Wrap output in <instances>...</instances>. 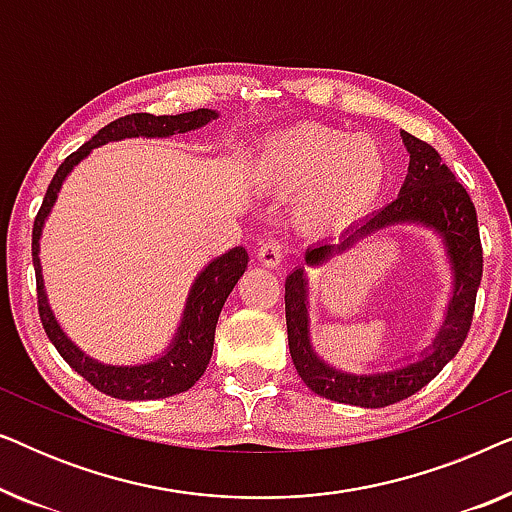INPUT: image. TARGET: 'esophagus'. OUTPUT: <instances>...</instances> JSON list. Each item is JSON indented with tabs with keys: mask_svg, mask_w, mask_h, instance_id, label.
<instances>
[{
	"mask_svg": "<svg viewBox=\"0 0 512 512\" xmlns=\"http://www.w3.org/2000/svg\"><path fill=\"white\" fill-rule=\"evenodd\" d=\"M284 258H286V247L282 242L265 240L261 247H258V261H261L263 265H268V268H277Z\"/></svg>",
	"mask_w": 512,
	"mask_h": 512,
	"instance_id": "34e87169",
	"label": "esophagus"
}]
</instances>
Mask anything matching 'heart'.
I'll return each mask as SVG.
<instances>
[{"label":"heart","instance_id":"b5f03b06","mask_svg":"<svg viewBox=\"0 0 512 512\" xmlns=\"http://www.w3.org/2000/svg\"><path fill=\"white\" fill-rule=\"evenodd\" d=\"M256 174L272 191L300 193V216L312 226H328L363 212L380 195L387 163L366 135L300 123L265 139Z\"/></svg>","mask_w":512,"mask_h":512}]
</instances>
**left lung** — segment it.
<instances>
[{
  "label": "left lung",
  "mask_w": 512,
  "mask_h": 512,
  "mask_svg": "<svg viewBox=\"0 0 512 512\" xmlns=\"http://www.w3.org/2000/svg\"><path fill=\"white\" fill-rule=\"evenodd\" d=\"M401 137L410 153L408 177H405L401 195L356 228H349L338 244H319V247L307 249L305 261L321 265L333 254L352 247L361 237L394 226V223H422L436 230L443 237L454 268V291L447 307V319L436 335L431 354L405 368L377 375H349L326 366L314 354L310 331H307L305 270L298 268L286 277V331H289V352L298 375L314 394L338 403L361 405V408H384V405L417 394L445 368L447 361L454 359L471 331L475 296H478L482 279V244L471 195L431 144L412 137L410 132H401Z\"/></svg>",
  "instance_id": "8db88e82"
}]
</instances>
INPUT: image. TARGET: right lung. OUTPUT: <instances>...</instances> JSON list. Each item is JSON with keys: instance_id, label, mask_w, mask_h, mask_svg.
<instances>
[{"instance_id": "1", "label": "right lung", "mask_w": 512, "mask_h": 512, "mask_svg": "<svg viewBox=\"0 0 512 512\" xmlns=\"http://www.w3.org/2000/svg\"><path fill=\"white\" fill-rule=\"evenodd\" d=\"M219 116L212 109H195L188 114L177 116H153V114H128L116 118L109 125L97 132V135L76 149L72 156L65 158V163L58 167L53 174L48 191L41 202L37 219H34L32 228V261H34V275H37V305L41 326L53 342L62 359L72 366L76 373L93 384L97 391L107 394L111 398H121V401H153V398H167L181 391L191 389L195 382L200 380L202 373L207 370V363L212 359L214 349V331L216 321H219L221 307L226 298L233 291L237 279L244 275V268L249 263V254L244 247L230 249L228 254L214 258L205 270L195 279L191 296L186 300L184 319L177 335H174L170 349L165 356L156 361L142 363V366H107L90 359L74 345L72 340L62 333V328L55 321L51 307H48L46 291H44V277H41V263H39V237L41 228L48 212H51L55 198H58L62 181L76 163H81L95 146H102L107 142H118L125 137H170L177 132H188L195 128H202L209 121Z\"/></svg>"}]
</instances>
